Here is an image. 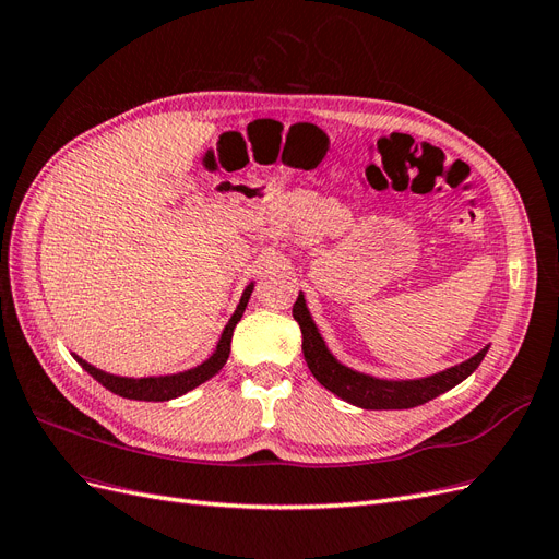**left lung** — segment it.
<instances>
[{"label":"left lung","mask_w":559,"mask_h":559,"mask_svg":"<svg viewBox=\"0 0 559 559\" xmlns=\"http://www.w3.org/2000/svg\"><path fill=\"white\" fill-rule=\"evenodd\" d=\"M294 319L298 321L302 333V354H306L308 368L317 378L319 384H324L329 392L341 396L343 401L357 405L364 411H405L415 408V405L427 403L436 396L445 394L448 389L466 380L473 370L480 366L485 359L487 347L478 354H473L471 359L462 361L460 366H452L441 370V373L419 378V380H380L373 376L359 373L337 361L329 352L324 337H321L317 324L310 317V310L306 306V298L298 294L294 302Z\"/></svg>","instance_id":"obj_1"}]
</instances>
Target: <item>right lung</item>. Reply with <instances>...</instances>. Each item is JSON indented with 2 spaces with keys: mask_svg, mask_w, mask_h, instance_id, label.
I'll use <instances>...</instances> for the list:
<instances>
[{
  "mask_svg": "<svg viewBox=\"0 0 559 559\" xmlns=\"http://www.w3.org/2000/svg\"><path fill=\"white\" fill-rule=\"evenodd\" d=\"M253 292V282L247 286L242 298H240V306L235 308L233 317L228 319V324L222 333V337H218L216 343V349L212 357L207 361H202L200 366L195 368H189L183 370V373H175V376H158V378H121V376H111V373H105V370H99L95 366H91L88 361L79 359L74 354V359L83 366V370H88V373L103 384L107 386L109 392L123 396V399H132V401H170V399H177V396H183L186 392H191V389H195L198 384L207 382L210 378H214L218 370L224 368V364L228 361V354H230V341H233V331H235V324L242 319V312L247 308L249 302V296Z\"/></svg>",
  "mask_w": 559,
  "mask_h": 559,
  "instance_id": "obj_1",
  "label": "right lung"
}]
</instances>
